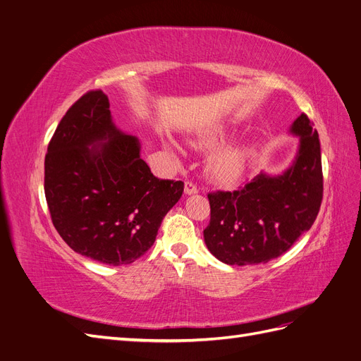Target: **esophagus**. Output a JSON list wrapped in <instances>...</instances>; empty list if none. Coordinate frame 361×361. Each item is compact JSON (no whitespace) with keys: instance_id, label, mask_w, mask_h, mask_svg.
I'll return each mask as SVG.
<instances>
[{"instance_id":"obj_1","label":"esophagus","mask_w":361,"mask_h":361,"mask_svg":"<svg viewBox=\"0 0 361 361\" xmlns=\"http://www.w3.org/2000/svg\"><path fill=\"white\" fill-rule=\"evenodd\" d=\"M197 191H199L197 187H195L192 182H185V194L191 195V194H197Z\"/></svg>"}]
</instances>
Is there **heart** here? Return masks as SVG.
Instances as JSON below:
<instances>
[{
	"instance_id": "1",
	"label": "heart",
	"mask_w": 361,
	"mask_h": 361,
	"mask_svg": "<svg viewBox=\"0 0 361 361\" xmlns=\"http://www.w3.org/2000/svg\"><path fill=\"white\" fill-rule=\"evenodd\" d=\"M228 130L224 126L206 130L199 138L192 141V146L202 150H211L220 146L227 138ZM250 155V146L245 143H232L218 149L207 161L206 173L211 180L231 185L243 176Z\"/></svg>"
}]
</instances>
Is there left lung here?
<instances>
[{
	"mask_svg": "<svg viewBox=\"0 0 361 361\" xmlns=\"http://www.w3.org/2000/svg\"><path fill=\"white\" fill-rule=\"evenodd\" d=\"M289 133L300 143L285 171H260L241 190L207 194L211 221L204 244L223 264H267L286 253L318 216L324 190L318 133L305 114Z\"/></svg>",
	"mask_w": 361,
	"mask_h": 361,
	"instance_id": "left-lung-1",
	"label": "left lung"
}]
</instances>
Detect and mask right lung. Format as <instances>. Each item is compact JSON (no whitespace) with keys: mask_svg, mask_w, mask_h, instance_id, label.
I'll return each instance as SVG.
<instances>
[{"mask_svg":"<svg viewBox=\"0 0 361 361\" xmlns=\"http://www.w3.org/2000/svg\"><path fill=\"white\" fill-rule=\"evenodd\" d=\"M140 152L138 138L114 125L102 90L61 118L45 157V195L54 227L76 253L120 267L154 245L183 182L155 178Z\"/></svg>","mask_w":361,"mask_h":361,"instance_id":"right-lung-1","label":"right lung"}]
</instances>
